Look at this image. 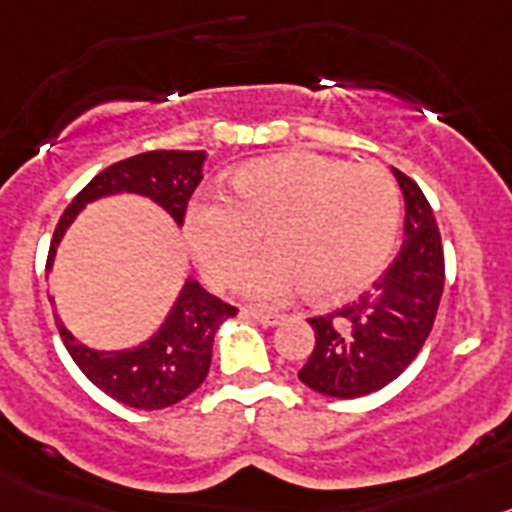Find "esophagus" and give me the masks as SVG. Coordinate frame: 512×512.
I'll return each instance as SVG.
<instances>
[{"instance_id": "34e87169", "label": "esophagus", "mask_w": 512, "mask_h": 512, "mask_svg": "<svg viewBox=\"0 0 512 512\" xmlns=\"http://www.w3.org/2000/svg\"><path fill=\"white\" fill-rule=\"evenodd\" d=\"M247 313H250L257 324H265V326H275V324H280V321H283V313L267 311V308H247Z\"/></svg>"}]
</instances>
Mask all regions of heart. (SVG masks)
Masks as SVG:
<instances>
[{
    "mask_svg": "<svg viewBox=\"0 0 512 512\" xmlns=\"http://www.w3.org/2000/svg\"><path fill=\"white\" fill-rule=\"evenodd\" d=\"M398 229L400 191L388 170L316 153L239 165L232 199L199 193L186 211L188 245L214 285L232 280L265 232L270 250L234 280L239 293L262 303L301 288L311 298L365 288L393 255Z\"/></svg>",
    "mask_w": 512,
    "mask_h": 512,
    "instance_id": "1",
    "label": "heart"
}]
</instances>
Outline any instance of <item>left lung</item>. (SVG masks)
Instances as JSON below:
<instances>
[{
    "label": "left lung",
    "instance_id": "obj_1",
    "mask_svg": "<svg viewBox=\"0 0 512 512\" xmlns=\"http://www.w3.org/2000/svg\"><path fill=\"white\" fill-rule=\"evenodd\" d=\"M405 199L403 245L375 288L352 306L308 319L316 347L298 380L331 398H362L411 365L434 329L444 293V247L416 181L393 168Z\"/></svg>",
    "mask_w": 512,
    "mask_h": 512
}]
</instances>
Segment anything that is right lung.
<instances>
[{
    "mask_svg": "<svg viewBox=\"0 0 512 512\" xmlns=\"http://www.w3.org/2000/svg\"><path fill=\"white\" fill-rule=\"evenodd\" d=\"M204 150H153L135 158L119 160L91 178L86 188L63 211L61 222L53 232L48 252V270L63 234L71 227L78 211L86 204L114 193H140L163 206L173 222L183 227L188 199L204 178ZM53 303V298H50ZM237 308L206 293L196 280L188 278L181 296L165 316L163 326L147 342L119 352H96L84 347L76 336L63 326L55 313V326L66 344L68 354L101 393L117 403L158 411L178 403L209 375L211 349L219 326L232 319Z\"/></svg>",
    "mask_w": 512,
    "mask_h": 512,
    "instance_id": "add662e5",
    "label": "right lung"
}]
</instances>
